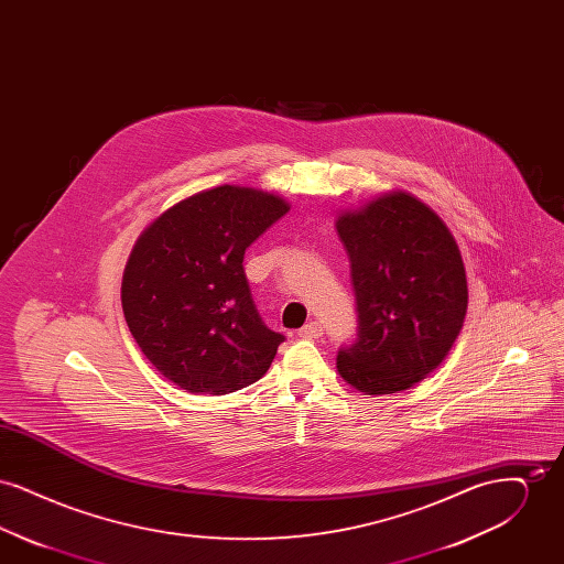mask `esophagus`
I'll return each mask as SVG.
<instances>
[{"label": "esophagus", "instance_id": "obj_1", "mask_svg": "<svg viewBox=\"0 0 564 564\" xmlns=\"http://www.w3.org/2000/svg\"><path fill=\"white\" fill-rule=\"evenodd\" d=\"M297 336H300V338H308V340H311V338H319V336H323L322 323H306L304 327H300V329H297Z\"/></svg>", "mask_w": 564, "mask_h": 564}]
</instances>
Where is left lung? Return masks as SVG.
<instances>
[{
    "instance_id": "8db88e82",
    "label": "left lung",
    "mask_w": 564,
    "mask_h": 564,
    "mask_svg": "<svg viewBox=\"0 0 564 564\" xmlns=\"http://www.w3.org/2000/svg\"><path fill=\"white\" fill-rule=\"evenodd\" d=\"M349 253L357 340L338 350L345 382L387 395L446 359L467 313V279L446 224L408 192H387L336 219Z\"/></svg>"
}]
</instances>
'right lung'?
Listing matches in <instances>:
<instances>
[{"instance_id": "1", "label": "right lung", "mask_w": 564, "mask_h": 564, "mask_svg": "<svg viewBox=\"0 0 564 564\" xmlns=\"http://www.w3.org/2000/svg\"><path fill=\"white\" fill-rule=\"evenodd\" d=\"M288 209L276 194L226 184L180 200L139 235L122 276L124 319L180 389L226 395L267 375L285 336L258 315L242 258Z\"/></svg>"}]
</instances>
